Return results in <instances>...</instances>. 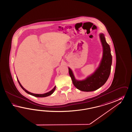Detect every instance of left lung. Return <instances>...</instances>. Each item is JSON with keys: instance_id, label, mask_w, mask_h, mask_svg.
I'll return each instance as SVG.
<instances>
[{"instance_id": "left-lung-1", "label": "left lung", "mask_w": 132, "mask_h": 132, "mask_svg": "<svg viewBox=\"0 0 132 132\" xmlns=\"http://www.w3.org/2000/svg\"><path fill=\"white\" fill-rule=\"evenodd\" d=\"M100 38L103 48L102 60L98 68L94 72L82 80L75 78L71 69L68 68L69 74L75 87L83 91H92L98 89L105 84L111 73L112 64V56L111 49L105 40L104 35L100 34Z\"/></svg>"}]
</instances>
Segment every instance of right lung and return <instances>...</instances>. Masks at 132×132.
Wrapping results in <instances>:
<instances>
[{
	"mask_svg": "<svg viewBox=\"0 0 132 132\" xmlns=\"http://www.w3.org/2000/svg\"><path fill=\"white\" fill-rule=\"evenodd\" d=\"M17 80H18V81L19 84L20 85L21 88H22L24 91H25L28 94L31 95H32V96H34L36 97H46L49 96L51 95V94H52L54 93V92L55 89V88H56V86H54V88H53L51 90V91H49V92H48L47 93H44V94H34V93H31L30 92H29V91L27 90L26 89H25L22 86V85L20 84V81L18 80V78H17Z\"/></svg>",
	"mask_w": 132,
	"mask_h": 132,
	"instance_id": "right-lung-1",
	"label": "right lung"
}]
</instances>
